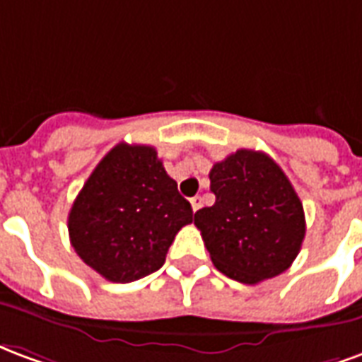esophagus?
<instances>
[{
    "label": "esophagus",
    "instance_id": "1",
    "mask_svg": "<svg viewBox=\"0 0 362 362\" xmlns=\"http://www.w3.org/2000/svg\"><path fill=\"white\" fill-rule=\"evenodd\" d=\"M191 206H192V212H197V210H200V206H202V199H200V197H192V199H191Z\"/></svg>",
    "mask_w": 362,
    "mask_h": 362
}]
</instances>
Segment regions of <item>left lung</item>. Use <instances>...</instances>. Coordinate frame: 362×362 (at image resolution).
I'll return each mask as SVG.
<instances>
[{
	"instance_id": "1",
	"label": "left lung",
	"mask_w": 362,
	"mask_h": 362,
	"mask_svg": "<svg viewBox=\"0 0 362 362\" xmlns=\"http://www.w3.org/2000/svg\"><path fill=\"white\" fill-rule=\"evenodd\" d=\"M214 206L194 214L214 266L241 284L279 276L305 239V212L278 163L264 152L237 150L214 163Z\"/></svg>"
}]
</instances>
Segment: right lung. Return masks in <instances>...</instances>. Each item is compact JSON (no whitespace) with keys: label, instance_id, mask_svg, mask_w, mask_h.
<instances>
[{"label":"right lung","instance_id":"1","mask_svg":"<svg viewBox=\"0 0 362 362\" xmlns=\"http://www.w3.org/2000/svg\"><path fill=\"white\" fill-rule=\"evenodd\" d=\"M192 208L146 144L119 142L92 171L69 212V239L102 278L129 284L160 270Z\"/></svg>","mask_w":362,"mask_h":362}]
</instances>
